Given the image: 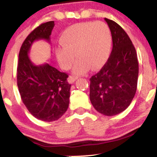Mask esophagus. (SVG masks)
<instances>
[{
	"label": "esophagus",
	"mask_w": 157,
	"mask_h": 157,
	"mask_svg": "<svg viewBox=\"0 0 157 157\" xmlns=\"http://www.w3.org/2000/svg\"><path fill=\"white\" fill-rule=\"evenodd\" d=\"M77 79V77H75V76H69L68 79H67V81H68L69 83H74V81Z\"/></svg>",
	"instance_id": "esophagus-1"
}]
</instances>
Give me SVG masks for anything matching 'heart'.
Returning a JSON list of instances; mask_svg holds the SVG:
<instances>
[{"label":"heart","mask_w":157,"mask_h":157,"mask_svg":"<svg viewBox=\"0 0 157 157\" xmlns=\"http://www.w3.org/2000/svg\"><path fill=\"white\" fill-rule=\"evenodd\" d=\"M60 43L61 48L56 49L60 66L70 69L76 57L74 72L83 74L89 68L96 71L105 64L110 53L112 35L109 26L102 22L80 23L63 32Z\"/></svg>","instance_id":"b5f03b06"}]
</instances>
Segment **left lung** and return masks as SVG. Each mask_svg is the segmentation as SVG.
<instances>
[{"mask_svg":"<svg viewBox=\"0 0 157 157\" xmlns=\"http://www.w3.org/2000/svg\"><path fill=\"white\" fill-rule=\"evenodd\" d=\"M105 20L112 33V50L102 69L90 79V99L97 112L112 116L131 104L139 67L135 48L125 31L113 20Z\"/></svg>","mask_w":157,"mask_h":157,"instance_id":"8db88e82","label":"left lung"}]
</instances>
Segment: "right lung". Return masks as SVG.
I'll list each match as a JSON object with an SVG mask.
<instances>
[{"label":"right lung","instance_id":"add662e5","mask_svg":"<svg viewBox=\"0 0 157 157\" xmlns=\"http://www.w3.org/2000/svg\"><path fill=\"white\" fill-rule=\"evenodd\" d=\"M55 22L42 23L29 33L20 48L17 64V86L23 104L37 119L53 121L59 119L69 105L71 85L66 73L45 63L35 65L29 52L35 41L50 42Z\"/></svg>","mask_w":157,"mask_h":157}]
</instances>
